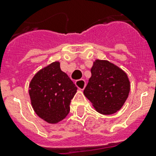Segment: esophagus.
Listing matches in <instances>:
<instances>
[{
  "label": "esophagus",
  "mask_w": 156,
  "mask_h": 156,
  "mask_svg": "<svg viewBox=\"0 0 156 156\" xmlns=\"http://www.w3.org/2000/svg\"><path fill=\"white\" fill-rule=\"evenodd\" d=\"M75 85L77 86V87H78L79 90H83L86 87L85 80H83V79H79V80H77L75 82Z\"/></svg>",
  "instance_id": "obj_1"
}]
</instances>
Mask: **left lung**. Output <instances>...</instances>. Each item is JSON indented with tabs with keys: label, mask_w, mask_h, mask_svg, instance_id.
I'll list each match as a JSON object with an SVG mask.
<instances>
[{
	"label": "left lung",
	"mask_w": 156,
	"mask_h": 156,
	"mask_svg": "<svg viewBox=\"0 0 156 156\" xmlns=\"http://www.w3.org/2000/svg\"><path fill=\"white\" fill-rule=\"evenodd\" d=\"M90 72L91 77L83 91L84 95L100 113L111 115L119 111L130 90L126 73L104 60H95Z\"/></svg>",
	"instance_id": "8db88e82"
}]
</instances>
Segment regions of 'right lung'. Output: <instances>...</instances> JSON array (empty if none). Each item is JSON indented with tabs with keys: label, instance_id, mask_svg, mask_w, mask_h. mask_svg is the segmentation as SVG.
Instances as JSON below:
<instances>
[{
	"label": "right lung",
	"instance_id": "1",
	"mask_svg": "<svg viewBox=\"0 0 156 156\" xmlns=\"http://www.w3.org/2000/svg\"><path fill=\"white\" fill-rule=\"evenodd\" d=\"M77 87L55 61L35 73L29 84V95L34 111L49 124L66 117Z\"/></svg>",
	"mask_w": 156,
	"mask_h": 156
}]
</instances>
